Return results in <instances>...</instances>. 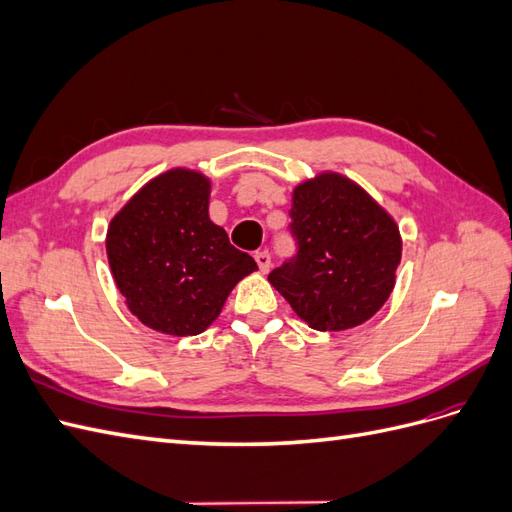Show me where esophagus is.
<instances>
[{
  "instance_id": "1",
  "label": "esophagus",
  "mask_w": 512,
  "mask_h": 512,
  "mask_svg": "<svg viewBox=\"0 0 512 512\" xmlns=\"http://www.w3.org/2000/svg\"><path fill=\"white\" fill-rule=\"evenodd\" d=\"M254 260H256V265H258V269H260L262 273L269 271V267H271V254H269L267 250L256 252V254H254Z\"/></svg>"
}]
</instances>
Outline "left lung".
Listing matches in <instances>:
<instances>
[{
  "mask_svg": "<svg viewBox=\"0 0 512 512\" xmlns=\"http://www.w3.org/2000/svg\"><path fill=\"white\" fill-rule=\"evenodd\" d=\"M297 252L269 273L301 320L316 331H346L389 299L401 260L395 220L350 179L324 173L292 194Z\"/></svg>",
  "mask_w": 512,
  "mask_h": 512,
  "instance_id": "obj_1",
  "label": "left lung"
}]
</instances>
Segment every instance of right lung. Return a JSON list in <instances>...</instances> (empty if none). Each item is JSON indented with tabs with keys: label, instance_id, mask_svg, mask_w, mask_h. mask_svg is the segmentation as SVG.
<instances>
[{
	"label": "right lung",
	"instance_id": "right-lung-1",
	"mask_svg": "<svg viewBox=\"0 0 512 512\" xmlns=\"http://www.w3.org/2000/svg\"><path fill=\"white\" fill-rule=\"evenodd\" d=\"M209 190V179L196 170H168L138 190L108 226L115 284L130 312L153 331L203 333L230 290L258 269L209 220Z\"/></svg>",
	"mask_w": 512,
	"mask_h": 512
}]
</instances>
